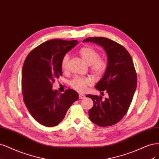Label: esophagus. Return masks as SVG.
Instances as JSON below:
<instances>
[{
  "label": "esophagus",
  "mask_w": 159,
  "mask_h": 159,
  "mask_svg": "<svg viewBox=\"0 0 159 159\" xmlns=\"http://www.w3.org/2000/svg\"><path fill=\"white\" fill-rule=\"evenodd\" d=\"M79 97L80 99H83V98H84L85 97V96L84 95V94H81V93H80L79 94Z\"/></svg>",
  "instance_id": "1"
}]
</instances>
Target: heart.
Listing matches in <instances>:
<instances>
[{"label":"heart","mask_w":159,"mask_h":159,"mask_svg":"<svg viewBox=\"0 0 159 159\" xmlns=\"http://www.w3.org/2000/svg\"><path fill=\"white\" fill-rule=\"evenodd\" d=\"M80 54L84 61L91 66V70L95 75L101 76L105 72L107 67V62L103 59L98 58L99 54L94 48L91 47H82ZM69 56L65 54L61 61V68L64 71L68 69ZM93 84V80L89 77H76L70 82V85L78 91H85L87 87Z\"/></svg>","instance_id":"heart-1"}]
</instances>
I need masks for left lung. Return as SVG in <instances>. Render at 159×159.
I'll use <instances>...</instances> for the list:
<instances>
[{
  "label": "left lung",
  "mask_w": 159,
  "mask_h": 159,
  "mask_svg": "<svg viewBox=\"0 0 159 159\" xmlns=\"http://www.w3.org/2000/svg\"><path fill=\"white\" fill-rule=\"evenodd\" d=\"M83 42L101 46L107 56V67L95 88L107 93L108 97L87 95L93 101L89 111L92 122L102 127L120 121L126 114L137 87V74L129 53L123 46L105 37H89Z\"/></svg>",
  "instance_id": "left-lung-1"
}]
</instances>
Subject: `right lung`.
<instances>
[{
	"label": "right lung",
	"mask_w": 159,
	"mask_h": 159,
	"mask_svg": "<svg viewBox=\"0 0 159 159\" xmlns=\"http://www.w3.org/2000/svg\"><path fill=\"white\" fill-rule=\"evenodd\" d=\"M78 43L77 40L52 39L43 43L26 57L21 72L24 101L37 122L53 127L62 121L70 106L79 99L75 91L64 93L53 90L52 84L62 75L63 57Z\"/></svg>",
	"instance_id": "1"
}]
</instances>
